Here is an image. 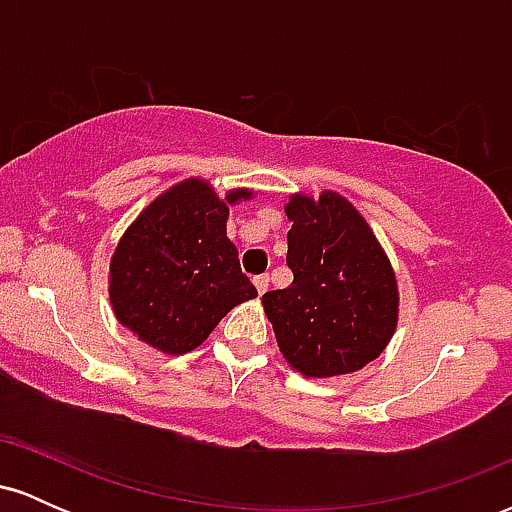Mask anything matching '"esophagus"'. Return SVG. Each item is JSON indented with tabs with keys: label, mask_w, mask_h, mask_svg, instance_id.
Segmentation results:
<instances>
[{
	"label": "esophagus",
	"mask_w": 512,
	"mask_h": 512,
	"mask_svg": "<svg viewBox=\"0 0 512 512\" xmlns=\"http://www.w3.org/2000/svg\"><path fill=\"white\" fill-rule=\"evenodd\" d=\"M252 284H255V289H257V293H262L269 289V276L267 274H260V276H255V279H252Z\"/></svg>",
	"instance_id": "esophagus-1"
}]
</instances>
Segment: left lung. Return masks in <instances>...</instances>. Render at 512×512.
I'll use <instances>...</instances> for the list:
<instances>
[{
  "mask_svg": "<svg viewBox=\"0 0 512 512\" xmlns=\"http://www.w3.org/2000/svg\"><path fill=\"white\" fill-rule=\"evenodd\" d=\"M291 221L289 289L262 296L286 363L305 378L356 373L390 344L399 289L390 257L349 199L334 190L296 192Z\"/></svg>",
  "mask_w": 512,
  "mask_h": 512,
  "instance_id": "8db88e82",
  "label": "left lung"
}]
</instances>
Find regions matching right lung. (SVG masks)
<instances>
[{"label":"right lung","instance_id":"right-lung-1","mask_svg":"<svg viewBox=\"0 0 512 512\" xmlns=\"http://www.w3.org/2000/svg\"><path fill=\"white\" fill-rule=\"evenodd\" d=\"M248 187L219 197L209 180L168 187L117 240L108 293L120 325L168 356L197 349L223 315L257 298L226 236L228 207L248 202Z\"/></svg>","mask_w":512,"mask_h":512}]
</instances>
